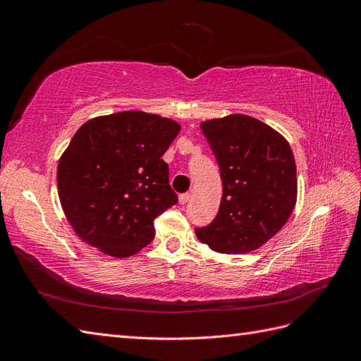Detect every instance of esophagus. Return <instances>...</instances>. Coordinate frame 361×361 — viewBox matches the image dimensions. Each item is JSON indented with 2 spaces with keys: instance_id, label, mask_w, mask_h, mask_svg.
Returning a JSON list of instances; mask_svg holds the SVG:
<instances>
[{
  "instance_id": "esophagus-1",
  "label": "esophagus",
  "mask_w": 361,
  "mask_h": 361,
  "mask_svg": "<svg viewBox=\"0 0 361 361\" xmlns=\"http://www.w3.org/2000/svg\"><path fill=\"white\" fill-rule=\"evenodd\" d=\"M190 199H191V194H190V192L180 194V195H179V203H180V204H185V203L190 202Z\"/></svg>"
}]
</instances>
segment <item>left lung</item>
Segmentation results:
<instances>
[{
  "label": "left lung",
  "instance_id": "obj_1",
  "mask_svg": "<svg viewBox=\"0 0 361 361\" xmlns=\"http://www.w3.org/2000/svg\"><path fill=\"white\" fill-rule=\"evenodd\" d=\"M202 130L220 167L223 197L212 223L195 235L218 253L253 251L286 224L297 203L290 146L277 130L244 114L207 120Z\"/></svg>",
  "mask_w": 361,
  "mask_h": 361
}]
</instances>
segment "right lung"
<instances>
[{
  "label": "right lung",
  "instance_id": "obj_1",
  "mask_svg": "<svg viewBox=\"0 0 361 361\" xmlns=\"http://www.w3.org/2000/svg\"><path fill=\"white\" fill-rule=\"evenodd\" d=\"M180 125L143 111L85 122L60 158L59 195L82 241L114 257L135 255L155 236L154 220L178 195L161 158Z\"/></svg>",
  "mask_w": 361,
  "mask_h": 361
}]
</instances>
